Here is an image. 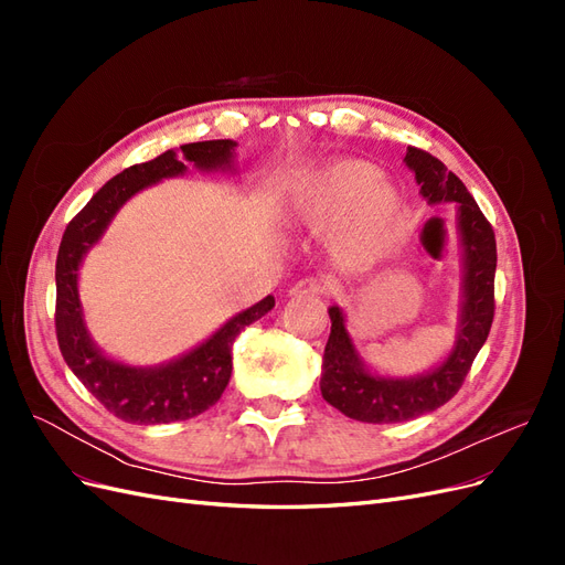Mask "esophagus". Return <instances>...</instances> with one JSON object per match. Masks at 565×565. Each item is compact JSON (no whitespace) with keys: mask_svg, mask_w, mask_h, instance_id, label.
Masks as SVG:
<instances>
[{"mask_svg":"<svg viewBox=\"0 0 565 565\" xmlns=\"http://www.w3.org/2000/svg\"><path fill=\"white\" fill-rule=\"evenodd\" d=\"M324 289H328V285H324L322 280L306 278V280H299L289 287V297H295V299L297 297H318L324 292Z\"/></svg>","mask_w":565,"mask_h":565,"instance_id":"obj_1","label":"esophagus"}]
</instances>
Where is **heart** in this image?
Here are the masks:
<instances>
[{"label": "heart", "instance_id": "b5f03b06", "mask_svg": "<svg viewBox=\"0 0 565 565\" xmlns=\"http://www.w3.org/2000/svg\"><path fill=\"white\" fill-rule=\"evenodd\" d=\"M292 214L311 231L330 232L339 266L367 270L398 243L405 202L398 185L361 158H332L297 177Z\"/></svg>", "mask_w": 565, "mask_h": 565}]
</instances>
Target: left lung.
<instances>
[{
	"label": "left lung",
	"mask_w": 565,
	"mask_h": 565,
	"mask_svg": "<svg viewBox=\"0 0 565 565\" xmlns=\"http://www.w3.org/2000/svg\"><path fill=\"white\" fill-rule=\"evenodd\" d=\"M405 164L415 172L419 193L429 204L452 202L461 247V299L455 347L446 361L415 377H386L370 372L358 355L339 306L328 313L332 330L322 353L320 391L339 413L367 424H396L434 413L446 405L465 382L473 358L486 344L494 316V268L498 245L494 233L476 200L448 167L426 150L407 148Z\"/></svg>",
	"instance_id": "left-lung-1"
}]
</instances>
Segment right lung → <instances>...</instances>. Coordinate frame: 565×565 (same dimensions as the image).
Listing matches in <instances>:
<instances>
[{
  "mask_svg": "<svg viewBox=\"0 0 565 565\" xmlns=\"http://www.w3.org/2000/svg\"><path fill=\"white\" fill-rule=\"evenodd\" d=\"M235 146L231 139L185 143L179 152L167 150L156 160L125 169L84 204L63 233L56 259L58 349L67 367L92 391V396L129 424L183 422L210 409L228 386L235 337L266 316L276 306V299L268 295L247 311L233 316L210 339L174 361L136 367L115 361L94 344L79 301V266L129 198L162 179L185 174L188 162H193L200 172H233Z\"/></svg>",
  "mask_w": 565,
  "mask_h": 565,
  "instance_id": "add662e5",
  "label": "right lung"
}]
</instances>
